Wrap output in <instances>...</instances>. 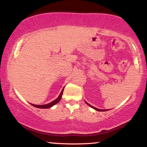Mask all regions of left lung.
I'll return each instance as SVG.
<instances>
[{"mask_svg":"<svg viewBox=\"0 0 147 147\" xmlns=\"http://www.w3.org/2000/svg\"><path fill=\"white\" fill-rule=\"evenodd\" d=\"M86 104H87L88 105V106H90V107L93 108L94 109H95V110H97V111H107V110H101V109H97V108H95V107H93V106H91V105H90V104H88V103H86Z\"/></svg>","mask_w":147,"mask_h":147,"instance_id":"8db88e82","label":"left lung"}]
</instances>
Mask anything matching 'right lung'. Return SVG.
Here are the masks:
<instances>
[{"mask_svg": "<svg viewBox=\"0 0 147 147\" xmlns=\"http://www.w3.org/2000/svg\"><path fill=\"white\" fill-rule=\"evenodd\" d=\"M63 89L62 90L61 92L60 95L58 97V98H57L55 100H54L53 102L49 103V104H45V105H35V104H31L33 106H34V107L39 108V109H48V108L52 107V106L55 105V104H57V103L59 102V101L61 100V96H62V94H63Z\"/></svg>", "mask_w": 147, "mask_h": 147, "instance_id": "add662e5", "label": "right lung"}]
</instances>
